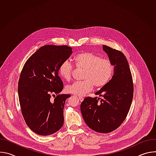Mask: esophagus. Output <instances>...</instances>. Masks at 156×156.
<instances>
[{"label":"esophagus","mask_w":156,"mask_h":156,"mask_svg":"<svg viewBox=\"0 0 156 156\" xmlns=\"http://www.w3.org/2000/svg\"><path fill=\"white\" fill-rule=\"evenodd\" d=\"M79 99L81 102H82L83 100H84V98L83 97H79Z\"/></svg>","instance_id":"34e87169"}]
</instances>
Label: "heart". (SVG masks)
Listing matches in <instances>:
<instances>
[{
  "label": "heart",
  "mask_w": 156,
  "mask_h": 156,
  "mask_svg": "<svg viewBox=\"0 0 156 156\" xmlns=\"http://www.w3.org/2000/svg\"><path fill=\"white\" fill-rule=\"evenodd\" d=\"M75 65L78 69H84L81 81H76L66 86L68 93L83 96L90 93L94 87L101 88L112 79L115 70L114 65L110 60L102 58L92 52H81L74 57ZM74 68L68 60L63 62L58 68V75L65 81L72 78Z\"/></svg>",
  "instance_id": "b5f03b06"
}]
</instances>
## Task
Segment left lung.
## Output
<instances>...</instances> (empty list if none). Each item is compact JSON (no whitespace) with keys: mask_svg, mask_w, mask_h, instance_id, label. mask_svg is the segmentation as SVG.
<instances>
[{"mask_svg":"<svg viewBox=\"0 0 156 156\" xmlns=\"http://www.w3.org/2000/svg\"><path fill=\"white\" fill-rule=\"evenodd\" d=\"M102 48L114 65V75L95 93L103 98H86L81 104V112L89 127L96 132L107 133L118 128L126 119L133 100V83L125 55L105 45Z\"/></svg>","mask_w":156,"mask_h":156,"instance_id":"1","label":"left lung"}]
</instances>
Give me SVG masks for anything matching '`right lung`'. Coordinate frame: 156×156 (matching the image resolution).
<instances>
[{"mask_svg":"<svg viewBox=\"0 0 156 156\" xmlns=\"http://www.w3.org/2000/svg\"><path fill=\"white\" fill-rule=\"evenodd\" d=\"M72 54V48L67 46H44L27 60L21 72L18 93L21 113L37 135L54 134L63 126L65 103L70 94H58L63 88L58 68Z\"/></svg>","mask_w":156,"mask_h":156,"instance_id":"1","label":"right lung"}]
</instances>
